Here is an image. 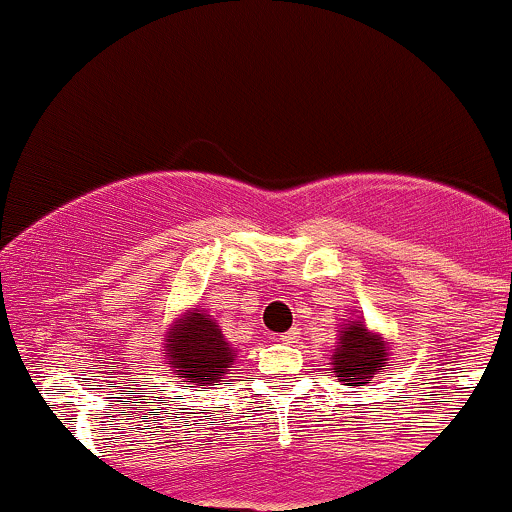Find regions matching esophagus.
I'll use <instances>...</instances> for the list:
<instances>
[{"label":"esophagus","instance_id":"34e87169","mask_svg":"<svg viewBox=\"0 0 512 512\" xmlns=\"http://www.w3.org/2000/svg\"><path fill=\"white\" fill-rule=\"evenodd\" d=\"M298 338H301V331H298V328H291V331L283 333L281 341H283V343H296Z\"/></svg>","mask_w":512,"mask_h":512}]
</instances>
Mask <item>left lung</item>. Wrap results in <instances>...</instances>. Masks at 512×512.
I'll list each match as a JSON object with an SVG mask.
<instances>
[{
    "mask_svg": "<svg viewBox=\"0 0 512 512\" xmlns=\"http://www.w3.org/2000/svg\"><path fill=\"white\" fill-rule=\"evenodd\" d=\"M391 343L368 331L366 321H348L338 331V343L331 356V373L341 386H368L386 371L391 361Z\"/></svg>",
    "mask_w": 512,
    "mask_h": 512,
    "instance_id": "8db88e82",
    "label": "left lung"
}]
</instances>
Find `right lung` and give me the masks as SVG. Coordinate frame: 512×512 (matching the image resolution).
<instances>
[{"label":"right lung","mask_w":512,"mask_h":512,"mask_svg":"<svg viewBox=\"0 0 512 512\" xmlns=\"http://www.w3.org/2000/svg\"><path fill=\"white\" fill-rule=\"evenodd\" d=\"M164 351L174 378H181L189 388L219 386L221 376H226L236 361L234 346L224 338L219 323L199 308L171 323Z\"/></svg>","instance_id":"right-lung-1"}]
</instances>
